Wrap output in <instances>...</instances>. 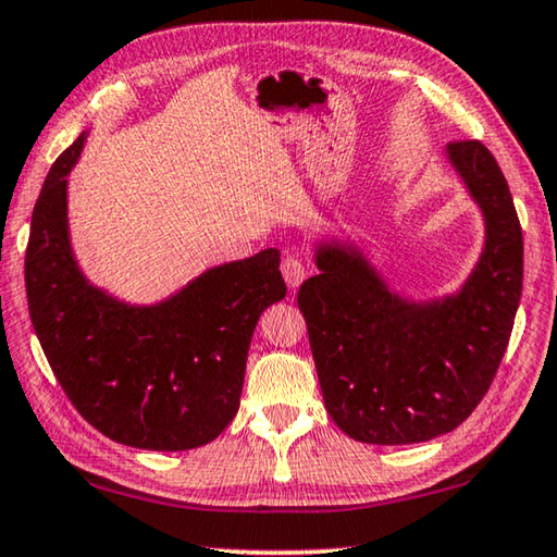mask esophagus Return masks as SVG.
Segmentation results:
<instances>
[{
    "label": "esophagus",
    "instance_id": "esophagus-1",
    "mask_svg": "<svg viewBox=\"0 0 557 557\" xmlns=\"http://www.w3.org/2000/svg\"><path fill=\"white\" fill-rule=\"evenodd\" d=\"M281 274L286 278V286L296 290L302 281H306V264L298 257H286L281 264Z\"/></svg>",
    "mask_w": 557,
    "mask_h": 557
}]
</instances>
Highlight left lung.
Instances as JSON below:
<instances>
[{"mask_svg": "<svg viewBox=\"0 0 557 557\" xmlns=\"http://www.w3.org/2000/svg\"><path fill=\"white\" fill-rule=\"evenodd\" d=\"M485 220L478 264L456 293L412 300L361 247L322 239L320 274L298 290L324 407L346 436L400 446L466 422L507 351L521 300L523 237L505 174L485 145H446Z\"/></svg>", "mask_w": 557, "mask_h": 557, "instance_id": "left-lung-1", "label": "left lung"}]
</instances>
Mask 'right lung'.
Returning a JSON list of instances; mask_svg holds the SVG:
<instances>
[{"label": "right lung", "instance_id": "add662e5", "mask_svg": "<svg viewBox=\"0 0 557 557\" xmlns=\"http://www.w3.org/2000/svg\"><path fill=\"white\" fill-rule=\"evenodd\" d=\"M87 133L46 176L30 218L26 298L52 373L113 442L188 450L233 422L259 314L283 300L278 249L206 269L170 298L135 306L84 276L67 223V174Z\"/></svg>", "mask_w": 557, "mask_h": 557}]
</instances>
